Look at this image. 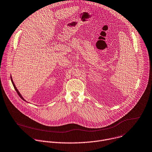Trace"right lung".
I'll return each mask as SVG.
<instances>
[{
	"mask_svg": "<svg viewBox=\"0 0 152 152\" xmlns=\"http://www.w3.org/2000/svg\"><path fill=\"white\" fill-rule=\"evenodd\" d=\"M11 82H12V85H13V86H14V88H15V91H17V94H18V95L20 96V97L23 100V101H24V102H27V103H28V102H27V101L23 97V96L21 95V94H20V92L18 91V89L17 88V87H16V86H15V85L14 84V82H13V80H12V76H11Z\"/></svg>",
	"mask_w": 152,
	"mask_h": 152,
	"instance_id": "1",
	"label": "right lung"
}]
</instances>
